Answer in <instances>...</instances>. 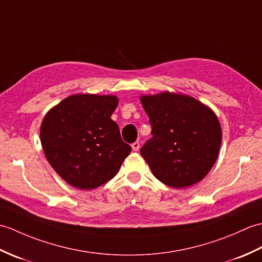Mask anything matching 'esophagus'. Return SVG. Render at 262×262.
Masks as SVG:
<instances>
[{"label":"esophagus","mask_w":262,"mask_h":262,"mask_svg":"<svg viewBox=\"0 0 262 262\" xmlns=\"http://www.w3.org/2000/svg\"><path fill=\"white\" fill-rule=\"evenodd\" d=\"M140 147H141V145H140V143H138V142H135V143L132 144L133 151H138V149H140Z\"/></svg>","instance_id":"esophagus-1"}]
</instances>
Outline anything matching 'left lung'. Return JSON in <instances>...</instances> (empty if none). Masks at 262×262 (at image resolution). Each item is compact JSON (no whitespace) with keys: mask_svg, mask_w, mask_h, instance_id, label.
<instances>
[{"mask_svg":"<svg viewBox=\"0 0 262 262\" xmlns=\"http://www.w3.org/2000/svg\"><path fill=\"white\" fill-rule=\"evenodd\" d=\"M153 137L141 154L154 177L181 189L202 181L219 157L222 127L208 105L182 93L141 96Z\"/></svg>","mask_w":262,"mask_h":262,"instance_id":"left-lung-1","label":"left lung"}]
</instances>
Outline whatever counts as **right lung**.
Listing matches in <instances>:
<instances>
[{
	"mask_svg": "<svg viewBox=\"0 0 262 262\" xmlns=\"http://www.w3.org/2000/svg\"><path fill=\"white\" fill-rule=\"evenodd\" d=\"M116 96L73 94L45 115L40 127L43 153L63 180L82 190L96 189L117 174L132 152L110 118Z\"/></svg>",
	"mask_w": 262,
	"mask_h": 262,
	"instance_id": "1",
	"label": "right lung"
}]
</instances>
